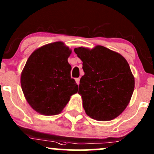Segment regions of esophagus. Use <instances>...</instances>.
<instances>
[{
    "label": "esophagus",
    "mask_w": 154,
    "mask_h": 154,
    "mask_svg": "<svg viewBox=\"0 0 154 154\" xmlns=\"http://www.w3.org/2000/svg\"><path fill=\"white\" fill-rule=\"evenodd\" d=\"M75 80H76V82H77V84L79 85V80H80V79H79V78H76Z\"/></svg>",
    "instance_id": "obj_1"
}]
</instances>
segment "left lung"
Wrapping results in <instances>:
<instances>
[{
  "label": "left lung",
  "instance_id": "left-lung-1",
  "mask_svg": "<svg viewBox=\"0 0 154 154\" xmlns=\"http://www.w3.org/2000/svg\"><path fill=\"white\" fill-rule=\"evenodd\" d=\"M82 61L85 75L78 93L88 116L98 121H109L118 116L131 98L135 79L122 56L98 45L92 50L75 49Z\"/></svg>",
  "mask_w": 154,
  "mask_h": 154
}]
</instances>
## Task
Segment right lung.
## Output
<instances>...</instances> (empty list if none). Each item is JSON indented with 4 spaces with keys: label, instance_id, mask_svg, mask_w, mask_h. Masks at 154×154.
I'll return each mask as SVG.
<instances>
[{
    "label": "right lung",
    "instance_id": "right-lung-1",
    "mask_svg": "<svg viewBox=\"0 0 154 154\" xmlns=\"http://www.w3.org/2000/svg\"><path fill=\"white\" fill-rule=\"evenodd\" d=\"M71 53L63 43L56 42L37 49L26 61L21 85L26 100L40 114H59L78 91L67 61Z\"/></svg>",
    "mask_w": 154,
    "mask_h": 154
}]
</instances>
